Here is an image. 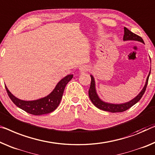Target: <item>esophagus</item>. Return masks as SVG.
<instances>
[{
	"label": "esophagus",
	"instance_id": "obj_1",
	"mask_svg": "<svg viewBox=\"0 0 155 155\" xmlns=\"http://www.w3.org/2000/svg\"><path fill=\"white\" fill-rule=\"evenodd\" d=\"M89 66L88 65H86V64H84V65L81 66L79 68V71L81 73H84V72H86L89 70Z\"/></svg>",
	"mask_w": 155,
	"mask_h": 155
}]
</instances>
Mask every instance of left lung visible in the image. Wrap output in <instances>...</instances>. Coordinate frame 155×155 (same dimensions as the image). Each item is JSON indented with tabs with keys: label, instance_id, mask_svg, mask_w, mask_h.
Instances as JSON below:
<instances>
[{
	"label": "left lung",
	"instance_id": "1",
	"mask_svg": "<svg viewBox=\"0 0 155 155\" xmlns=\"http://www.w3.org/2000/svg\"><path fill=\"white\" fill-rule=\"evenodd\" d=\"M124 36H123V40L124 41H127V40H134L140 41V42L144 43L143 40L140 38V36L134 34L132 32L129 31L127 28H124ZM150 74V71L149 74L147 76L146 81H145V84L144 85L143 88L142 89V91L140 92V93L138 95L131 100V101H127L126 103L123 104H110L105 102L101 100L99 97L97 93L96 92L95 88V81H94V78L93 76L91 75V86H90V89L88 91L89 97L91 99L92 104L95 106L97 108H100L101 110H105V111H108L111 113H117V112H123L125 111L129 108H131L132 106H134L135 104H137L140 99H141L142 96L145 93V90H146L147 82H148V78Z\"/></svg>",
	"mask_w": 155,
	"mask_h": 155
}]
</instances>
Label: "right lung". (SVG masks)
<instances>
[{
	"instance_id": "obj_1",
	"label": "right lung",
	"mask_w": 155,
	"mask_h": 155,
	"mask_svg": "<svg viewBox=\"0 0 155 155\" xmlns=\"http://www.w3.org/2000/svg\"><path fill=\"white\" fill-rule=\"evenodd\" d=\"M73 78V74H69L60 81L58 83L56 86L55 87L51 93L45 97L39 99V100L33 101H24L19 100L14 96L5 85V89L8 92V96L13 103L21 108L22 110L30 114L35 115H41L51 113L58 107L61 102L62 97L66 85Z\"/></svg>"
}]
</instances>
